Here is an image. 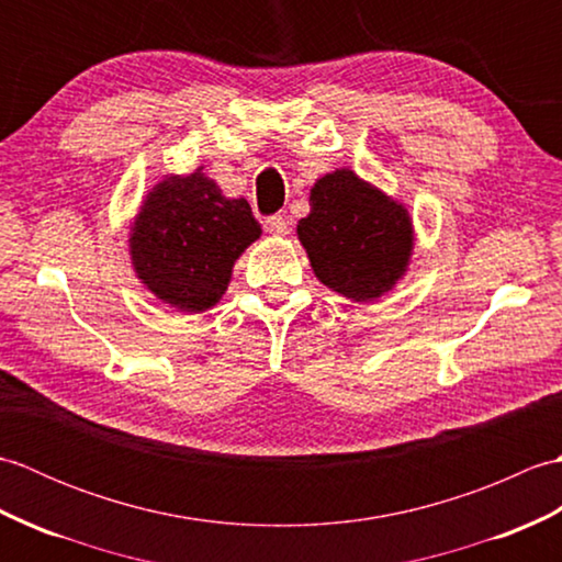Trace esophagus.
<instances>
[{"label": "esophagus", "mask_w": 562, "mask_h": 562, "mask_svg": "<svg viewBox=\"0 0 562 562\" xmlns=\"http://www.w3.org/2000/svg\"><path fill=\"white\" fill-rule=\"evenodd\" d=\"M266 229L272 236H284L290 232V224H288V220L282 217V214H272V217L266 220Z\"/></svg>", "instance_id": "obj_1"}]
</instances>
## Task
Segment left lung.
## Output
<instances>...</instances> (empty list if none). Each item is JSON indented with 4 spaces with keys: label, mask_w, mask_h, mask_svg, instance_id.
I'll return each instance as SVG.
<instances>
[{
    "label": "left lung",
    "mask_w": 562,
    "mask_h": 562,
    "mask_svg": "<svg viewBox=\"0 0 562 562\" xmlns=\"http://www.w3.org/2000/svg\"><path fill=\"white\" fill-rule=\"evenodd\" d=\"M296 236L312 270L350 302H374L405 278L415 248L408 207L352 169L321 176Z\"/></svg>",
    "instance_id": "8db88e82"
}]
</instances>
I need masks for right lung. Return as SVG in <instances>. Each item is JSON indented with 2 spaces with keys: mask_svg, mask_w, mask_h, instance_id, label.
Segmentation results:
<instances>
[{
  "mask_svg": "<svg viewBox=\"0 0 562 562\" xmlns=\"http://www.w3.org/2000/svg\"><path fill=\"white\" fill-rule=\"evenodd\" d=\"M262 234L246 198H226L198 166L147 190L130 222L127 250L137 280L178 312L220 304L234 262Z\"/></svg>",
  "mask_w": 562,
  "mask_h": 562,
  "instance_id": "obj_1",
  "label": "right lung"
}]
</instances>
